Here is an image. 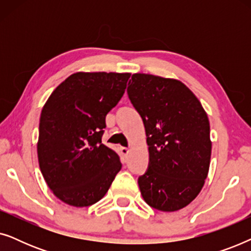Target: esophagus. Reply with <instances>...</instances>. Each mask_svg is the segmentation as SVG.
Returning a JSON list of instances; mask_svg holds the SVG:
<instances>
[{
    "mask_svg": "<svg viewBox=\"0 0 251 251\" xmlns=\"http://www.w3.org/2000/svg\"><path fill=\"white\" fill-rule=\"evenodd\" d=\"M120 152H121V155L123 157V160H126V156H128V154H129L128 147H121V149H120Z\"/></svg>",
    "mask_w": 251,
    "mask_h": 251,
    "instance_id": "obj_1",
    "label": "esophagus"
}]
</instances>
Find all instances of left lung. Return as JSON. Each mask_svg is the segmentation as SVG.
<instances>
[{
    "mask_svg": "<svg viewBox=\"0 0 251 251\" xmlns=\"http://www.w3.org/2000/svg\"><path fill=\"white\" fill-rule=\"evenodd\" d=\"M142 116L149 145V169L138 178L145 202L177 211L198 197L208 176L210 126L201 102L183 82L136 73L128 85Z\"/></svg>",
    "mask_w": 251,
    "mask_h": 251,
    "instance_id": "1",
    "label": "left lung"
}]
</instances>
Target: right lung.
<instances>
[{
  "mask_svg": "<svg viewBox=\"0 0 251 251\" xmlns=\"http://www.w3.org/2000/svg\"><path fill=\"white\" fill-rule=\"evenodd\" d=\"M130 75L77 72L44 104L37 157L48 186L65 203H96L121 170L119 155L101 143V137L106 115L122 98Z\"/></svg>",
  "mask_w": 251,
  "mask_h": 251,
  "instance_id": "add662e5",
  "label": "right lung"
}]
</instances>
